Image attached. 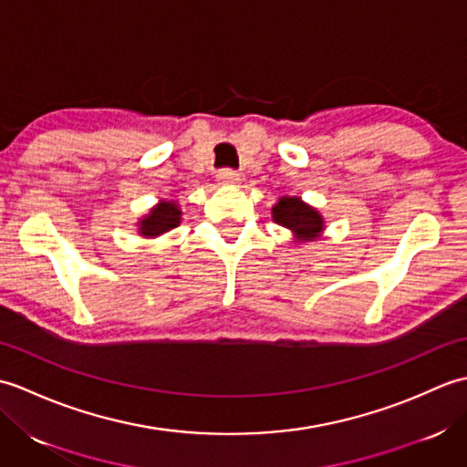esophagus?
<instances>
[{"label":"esophagus","instance_id":"esophagus-1","mask_svg":"<svg viewBox=\"0 0 467 467\" xmlns=\"http://www.w3.org/2000/svg\"><path fill=\"white\" fill-rule=\"evenodd\" d=\"M239 172L236 171H233V168H223V171H218V174H216V181H218V184H236L239 182Z\"/></svg>","mask_w":467,"mask_h":467}]
</instances>
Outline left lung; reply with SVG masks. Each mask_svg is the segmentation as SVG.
Returning a JSON list of instances; mask_svg holds the SVG:
<instances>
[{"instance_id":"1","label":"left lung","mask_w":467,"mask_h":467,"mask_svg":"<svg viewBox=\"0 0 467 467\" xmlns=\"http://www.w3.org/2000/svg\"><path fill=\"white\" fill-rule=\"evenodd\" d=\"M273 221L289 228L296 243H309L323 233L325 223L319 211L296 196H281L273 206Z\"/></svg>"}]
</instances>
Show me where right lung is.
I'll return each mask as SVG.
<instances>
[{
  "label": "right lung",
  "instance_id": "add662e5",
  "mask_svg": "<svg viewBox=\"0 0 467 467\" xmlns=\"http://www.w3.org/2000/svg\"><path fill=\"white\" fill-rule=\"evenodd\" d=\"M181 208H178L174 201H161L138 223V233L146 236V239H156V236L181 224Z\"/></svg>",
  "mask_w": 467,
  "mask_h": 467
}]
</instances>
